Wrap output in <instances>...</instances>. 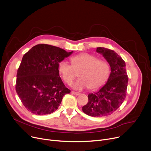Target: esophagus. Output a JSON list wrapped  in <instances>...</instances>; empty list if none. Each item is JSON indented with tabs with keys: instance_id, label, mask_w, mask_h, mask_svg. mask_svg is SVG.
Instances as JSON below:
<instances>
[{
	"instance_id": "34e87169",
	"label": "esophagus",
	"mask_w": 151,
	"mask_h": 151,
	"mask_svg": "<svg viewBox=\"0 0 151 151\" xmlns=\"http://www.w3.org/2000/svg\"><path fill=\"white\" fill-rule=\"evenodd\" d=\"M71 93H72V94H73V95H75V96H78V95L80 94V93H79V92H75V91H71Z\"/></svg>"
}]
</instances>
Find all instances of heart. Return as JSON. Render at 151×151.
Returning <instances> with one entry per match:
<instances>
[{
    "label": "heart",
    "instance_id": "1",
    "mask_svg": "<svg viewBox=\"0 0 151 151\" xmlns=\"http://www.w3.org/2000/svg\"><path fill=\"white\" fill-rule=\"evenodd\" d=\"M71 64L65 60L59 63L58 71L63 81L71 84L79 72L80 78L74 84V88L82 90L89 88V90L98 89L108 81L111 69L109 63L104 59H99L90 53H81L70 58Z\"/></svg>",
    "mask_w": 151,
    "mask_h": 151
}]
</instances>
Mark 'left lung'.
I'll return each instance as SVG.
<instances>
[{
    "instance_id": "left-lung-1",
    "label": "left lung",
    "mask_w": 151,
    "mask_h": 151,
    "mask_svg": "<svg viewBox=\"0 0 151 151\" xmlns=\"http://www.w3.org/2000/svg\"><path fill=\"white\" fill-rule=\"evenodd\" d=\"M109 63L111 69L106 84L98 92L88 95V102L82 108L83 111L92 117H104L113 113L124 101L129 78L122 58L113 50L97 47Z\"/></svg>"
}]
</instances>
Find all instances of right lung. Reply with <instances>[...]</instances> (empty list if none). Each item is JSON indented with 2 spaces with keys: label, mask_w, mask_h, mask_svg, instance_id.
I'll use <instances>...</instances> for the list:
<instances>
[{
  "label": "right lung",
  "mask_w": 151,
  "mask_h": 151,
  "mask_svg": "<svg viewBox=\"0 0 151 151\" xmlns=\"http://www.w3.org/2000/svg\"><path fill=\"white\" fill-rule=\"evenodd\" d=\"M72 52L38 44L23 55L15 88L23 105L32 113H52L58 109L63 97L70 93L59 76L58 65Z\"/></svg>",
  "instance_id": "1"
}]
</instances>
